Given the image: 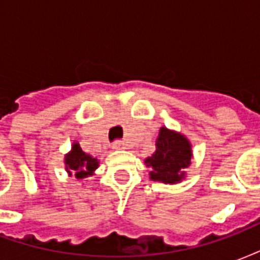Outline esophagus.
Returning a JSON list of instances; mask_svg holds the SVG:
<instances>
[{
  "instance_id": "1",
  "label": "esophagus",
  "mask_w": 260,
  "mask_h": 260,
  "mask_svg": "<svg viewBox=\"0 0 260 260\" xmlns=\"http://www.w3.org/2000/svg\"><path fill=\"white\" fill-rule=\"evenodd\" d=\"M113 147L114 149H117V150H122V149H125V143L122 141H115L114 142Z\"/></svg>"
}]
</instances>
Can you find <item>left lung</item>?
Here are the masks:
<instances>
[{
    "label": "left lung",
    "instance_id": "1",
    "mask_svg": "<svg viewBox=\"0 0 260 260\" xmlns=\"http://www.w3.org/2000/svg\"><path fill=\"white\" fill-rule=\"evenodd\" d=\"M191 158V142L182 134L163 126L156 139V152L145 160V164L150 169L152 181L178 184L185 178V169L189 167Z\"/></svg>",
    "mask_w": 260,
    "mask_h": 260
}]
</instances>
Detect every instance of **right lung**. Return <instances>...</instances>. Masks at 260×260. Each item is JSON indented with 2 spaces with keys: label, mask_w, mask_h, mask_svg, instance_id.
<instances>
[{
  "label": "right lung",
  "mask_w": 260,
  "mask_h": 260,
  "mask_svg": "<svg viewBox=\"0 0 260 260\" xmlns=\"http://www.w3.org/2000/svg\"><path fill=\"white\" fill-rule=\"evenodd\" d=\"M64 161L67 173L69 175L74 174L78 180L91 175L99 167V160L83 152L78 142H74L71 152L65 154Z\"/></svg>",
  "instance_id": "obj_1"
}]
</instances>
